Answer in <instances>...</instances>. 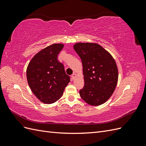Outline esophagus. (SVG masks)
I'll return each instance as SVG.
<instances>
[{
    "mask_svg": "<svg viewBox=\"0 0 146 146\" xmlns=\"http://www.w3.org/2000/svg\"><path fill=\"white\" fill-rule=\"evenodd\" d=\"M76 73H74L72 76H71V78H72V80H74V79L76 78Z\"/></svg>",
    "mask_w": 146,
    "mask_h": 146,
    "instance_id": "obj_1",
    "label": "esophagus"
}]
</instances>
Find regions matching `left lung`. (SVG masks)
<instances>
[{
    "mask_svg": "<svg viewBox=\"0 0 146 146\" xmlns=\"http://www.w3.org/2000/svg\"><path fill=\"white\" fill-rule=\"evenodd\" d=\"M74 48L83 65L85 85L79 91L80 97L92 106L104 104L117 85L118 70L115 60L96 43L78 42Z\"/></svg>",
    "mask_w": 146,
    "mask_h": 146,
    "instance_id": "left-lung-1",
    "label": "left lung"
}]
</instances>
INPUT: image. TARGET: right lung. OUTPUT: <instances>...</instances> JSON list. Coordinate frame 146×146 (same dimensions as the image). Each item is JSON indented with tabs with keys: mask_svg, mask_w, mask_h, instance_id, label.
Instances as JSON below:
<instances>
[{
	"mask_svg": "<svg viewBox=\"0 0 146 146\" xmlns=\"http://www.w3.org/2000/svg\"><path fill=\"white\" fill-rule=\"evenodd\" d=\"M62 44H54L39 52L31 60L27 69V78L33 93L42 103L58 100L70 82L63 64L57 60Z\"/></svg>",
	"mask_w": 146,
	"mask_h": 146,
	"instance_id": "add662e5",
	"label": "right lung"
}]
</instances>
